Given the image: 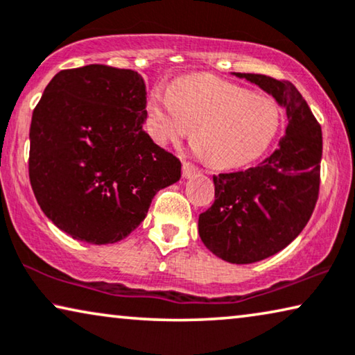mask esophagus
Wrapping results in <instances>:
<instances>
[{
  "label": "esophagus",
  "mask_w": 355,
  "mask_h": 355,
  "mask_svg": "<svg viewBox=\"0 0 355 355\" xmlns=\"http://www.w3.org/2000/svg\"><path fill=\"white\" fill-rule=\"evenodd\" d=\"M197 173H198V169L195 168L192 163H189V162L182 163V176L184 178H192L193 174H197Z\"/></svg>",
  "instance_id": "esophagus-1"
}]
</instances>
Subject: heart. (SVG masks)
<instances>
[{"label":"heart","mask_w":355,"mask_h":355,"mask_svg":"<svg viewBox=\"0 0 355 355\" xmlns=\"http://www.w3.org/2000/svg\"><path fill=\"white\" fill-rule=\"evenodd\" d=\"M152 135L176 142L193 128V148L218 168L246 165L263 155L280 126L269 97L216 78H182L155 86L147 101Z\"/></svg>","instance_id":"1"}]
</instances>
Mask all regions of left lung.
Returning a JSON list of instances; mask_svg holds the SVG:
<instances>
[{
	"mask_svg": "<svg viewBox=\"0 0 355 355\" xmlns=\"http://www.w3.org/2000/svg\"><path fill=\"white\" fill-rule=\"evenodd\" d=\"M258 85L286 112L279 147L258 166L213 176L214 203L198 218L205 246L232 264H251L290 245L314 211L320 187L322 130L290 81L234 73Z\"/></svg>",
	"mask_w": 355,
	"mask_h": 355,
	"instance_id": "8db88e82",
	"label": "left lung"
}]
</instances>
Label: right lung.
Wrapping results in <instances>:
<instances>
[{
    "mask_svg": "<svg viewBox=\"0 0 355 355\" xmlns=\"http://www.w3.org/2000/svg\"><path fill=\"white\" fill-rule=\"evenodd\" d=\"M147 91L135 70H60L35 107L28 176L43 213L75 240L115 243L152 198L181 179V162L144 131Z\"/></svg>",
    "mask_w": 355,
    "mask_h": 355,
    "instance_id": "add662e5",
    "label": "right lung"
}]
</instances>
